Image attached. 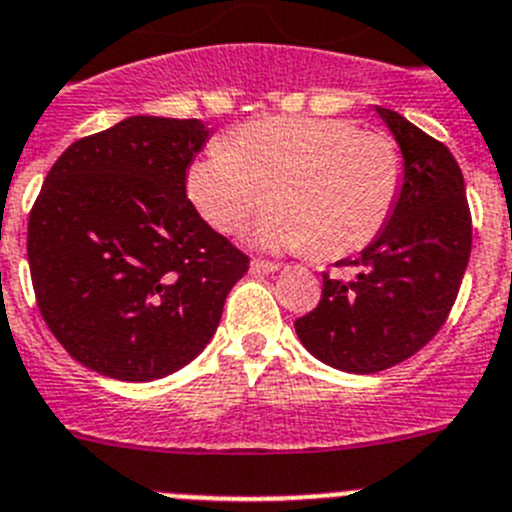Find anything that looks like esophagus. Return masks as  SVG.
I'll return each mask as SVG.
<instances>
[{
	"label": "esophagus",
	"mask_w": 512,
	"mask_h": 512,
	"mask_svg": "<svg viewBox=\"0 0 512 512\" xmlns=\"http://www.w3.org/2000/svg\"><path fill=\"white\" fill-rule=\"evenodd\" d=\"M251 269L256 271V274H274V271L279 269L277 261H266V259H253L251 261Z\"/></svg>",
	"instance_id": "obj_1"
}]
</instances>
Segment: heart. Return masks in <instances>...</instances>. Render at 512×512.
<instances>
[{
	"instance_id": "obj_1",
	"label": "heart",
	"mask_w": 512,
	"mask_h": 512,
	"mask_svg": "<svg viewBox=\"0 0 512 512\" xmlns=\"http://www.w3.org/2000/svg\"><path fill=\"white\" fill-rule=\"evenodd\" d=\"M405 184L397 140L336 117H264L217 140L187 171L207 223L235 233L271 200L256 228L269 248H312L341 259L390 223Z\"/></svg>"
}]
</instances>
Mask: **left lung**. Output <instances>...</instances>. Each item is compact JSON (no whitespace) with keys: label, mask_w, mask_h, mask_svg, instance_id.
Returning <instances> with one entry per match:
<instances>
[{"label":"left lung","mask_w":512,"mask_h":512,"mask_svg":"<svg viewBox=\"0 0 512 512\" xmlns=\"http://www.w3.org/2000/svg\"><path fill=\"white\" fill-rule=\"evenodd\" d=\"M405 158L390 223L361 251L356 279L323 271L315 310L295 320L302 346L325 364L374 374L418 354L449 318L472 253V212L456 158L395 110L377 107Z\"/></svg>","instance_id":"obj_1"}]
</instances>
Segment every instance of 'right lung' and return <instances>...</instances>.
Here are the masks:
<instances>
[{
    "mask_svg": "<svg viewBox=\"0 0 512 512\" xmlns=\"http://www.w3.org/2000/svg\"><path fill=\"white\" fill-rule=\"evenodd\" d=\"M210 130L135 115L58 156L27 220L35 302L92 372L151 382L182 369L215 333L248 256L187 197Z\"/></svg>",
    "mask_w": 512,
    "mask_h": 512,
    "instance_id": "obj_1",
    "label": "right lung"
}]
</instances>
